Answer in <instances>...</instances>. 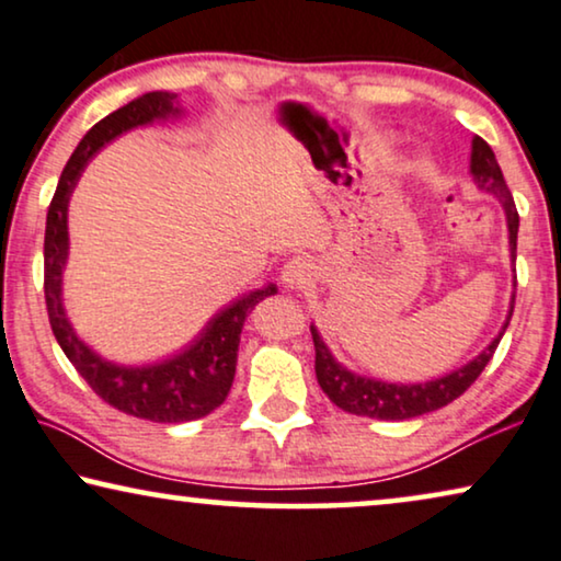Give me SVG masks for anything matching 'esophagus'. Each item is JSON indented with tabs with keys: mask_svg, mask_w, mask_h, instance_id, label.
Returning <instances> with one entry per match:
<instances>
[{
	"mask_svg": "<svg viewBox=\"0 0 561 561\" xmlns=\"http://www.w3.org/2000/svg\"><path fill=\"white\" fill-rule=\"evenodd\" d=\"M313 275H317V265L311 263L309 257H294L283 265L280 280L286 288H306V283H311Z\"/></svg>",
	"mask_w": 561,
	"mask_h": 561,
	"instance_id": "34e87169",
	"label": "esophagus"
}]
</instances>
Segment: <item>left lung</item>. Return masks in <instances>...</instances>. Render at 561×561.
Instances as JSON below:
<instances>
[{
	"instance_id": "8db88e82",
	"label": "left lung",
	"mask_w": 561,
	"mask_h": 561,
	"mask_svg": "<svg viewBox=\"0 0 561 561\" xmlns=\"http://www.w3.org/2000/svg\"><path fill=\"white\" fill-rule=\"evenodd\" d=\"M470 173L474 186L485 194H493L497 202H501L505 211V225H508V248H511V260H516V242H518V211L516 204H513V196L508 186H505L503 171L497 165L495 152L490 145L482 140V137H472V152H470ZM516 286V280H513ZM513 301L516 296H511V309L508 317H505L501 332L493 336V342L488 344L485 350L480 352L478 357H472L470 363L457 367L442 378L424 380V382H388L378 378H367V375H357L336 363L332 350L327 347V342L321 340L319 329L311 324V336H313V350H317V380L329 401L340 405L342 411L355 413V416H367V419H380V421H405L424 416V413H432L442 405H447L465 393L467 388L478 380V375L485 370V365L493 357V352L501 342V336L508 329V321L513 317Z\"/></svg>"
}]
</instances>
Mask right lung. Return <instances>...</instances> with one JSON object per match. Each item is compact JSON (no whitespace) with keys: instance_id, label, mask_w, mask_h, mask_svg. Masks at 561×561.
<instances>
[{"instance_id":"right-lung-1","label":"right lung","mask_w":561,"mask_h":561,"mask_svg":"<svg viewBox=\"0 0 561 561\" xmlns=\"http://www.w3.org/2000/svg\"><path fill=\"white\" fill-rule=\"evenodd\" d=\"M179 94L171 91H148L106 114L102 122L83 135L73 150L64 173H60L56 196H53L48 221H45V306H48L50 329L60 350L71 359L91 390L122 413L156 424H183L209 416L225 403L237 370V350L244 319L263 298L278 294L275 283L250 290L206 321V327L175 355L148 365L112 363L89 347L76 334L64 309V271L68 260V202L79 183L83 168L104 145L135 127L152 125L158 119L181 117Z\"/></svg>"}]
</instances>
